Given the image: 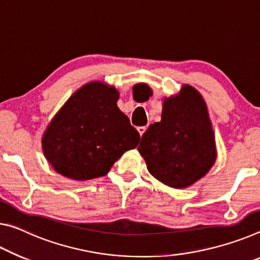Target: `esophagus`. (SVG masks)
Segmentation results:
<instances>
[{
    "instance_id": "1",
    "label": "esophagus",
    "mask_w": 260,
    "mask_h": 260,
    "mask_svg": "<svg viewBox=\"0 0 260 260\" xmlns=\"http://www.w3.org/2000/svg\"><path fill=\"white\" fill-rule=\"evenodd\" d=\"M137 130H138L139 135H140V136H143V135H144V133H145V131H146V126H138V127H137Z\"/></svg>"
}]
</instances>
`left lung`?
Here are the masks:
<instances>
[{
  "label": "left lung",
  "mask_w": 260,
  "mask_h": 260,
  "mask_svg": "<svg viewBox=\"0 0 260 260\" xmlns=\"http://www.w3.org/2000/svg\"><path fill=\"white\" fill-rule=\"evenodd\" d=\"M138 151L151 175L172 188H188L205 176L215 162L216 150L201 93L184 85L177 95L165 99L161 121L148 126Z\"/></svg>",
  "instance_id": "1"
}]
</instances>
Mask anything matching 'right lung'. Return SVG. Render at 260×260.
I'll return each mask as SVG.
<instances>
[{
  "instance_id": "1",
  "label": "right lung",
  "mask_w": 260,
  "mask_h": 260,
  "mask_svg": "<svg viewBox=\"0 0 260 260\" xmlns=\"http://www.w3.org/2000/svg\"><path fill=\"white\" fill-rule=\"evenodd\" d=\"M118 92L101 82L84 85L55 115L42 136L46 159L58 174L85 181L105 176L140 136L118 109Z\"/></svg>"
}]
</instances>
